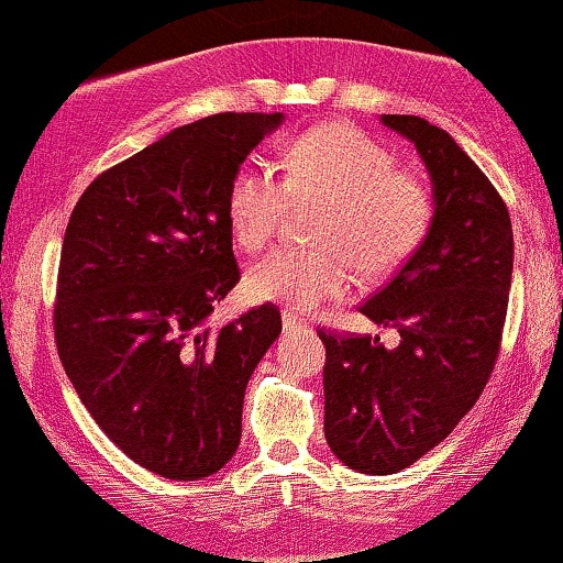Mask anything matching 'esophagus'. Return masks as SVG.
Wrapping results in <instances>:
<instances>
[{"instance_id": "1", "label": "esophagus", "mask_w": 563, "mask_h": 563, "mask_svg": "<svg viewBox=\"0 0 563 563\" xmlns=\"http://www.w3.org/2000/svg\"><path fill=\"white\" fill-rule=\"evenodd\" d=\"M306 324L303 319H298L296 314H290V311H283V330L286 332H294V330H306Z\"/></svg>"}]
</instances>
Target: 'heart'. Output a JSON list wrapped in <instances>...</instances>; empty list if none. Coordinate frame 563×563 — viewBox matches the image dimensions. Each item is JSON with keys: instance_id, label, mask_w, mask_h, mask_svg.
Returning a JSON list of instances; mask_svg holds the SVG:
<instances>
[{"instance_id": "heart-1", "label": "heart", "mask_w": 563, "mask_h": 563, "mask_svg": "<svg viewBox=\"0 0 563 563\" xmlns=\"http://www.w3.org/2000/svg\"><path fill=\"white\" fill-rule=\"evenodd\" d=\"M395 166L382 142L347 124L298 134L283 155V176L244 163L229 184L225 216L246 252L280 231L294 202H324L314 223L319 246L267 254L249 269V294L311 311L351 294L355 273L366 280L395 275L423 244L433 218L429 184Z\"/></svg>"}]
</instances>
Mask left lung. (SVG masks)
I'll use <instances>...</instances> for the list:
<instances>
[{"label":"left lung","mask_w":563,"mask_h":563,"mask_svg":"<svg viewBox=\"0 0 563 563\" xmlns=\"http://www.w3.org/2000/svg\"><path fill=\"white\" fill-rule=\"evenodd\" d=\"M433 181V218L418 252L361 306L400 345L319 327L324 437L347 467L402 471L450 437L478 402L499 358L515 236L507 202L450 134L421 117L384 113Z\"/></svg>","instance_id":"1"}]
</instances>
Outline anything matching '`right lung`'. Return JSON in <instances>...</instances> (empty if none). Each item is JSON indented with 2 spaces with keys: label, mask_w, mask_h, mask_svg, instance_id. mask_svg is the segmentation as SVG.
Wrapping results in <instances>:
<instances>
[{
  "label": "right lung",
  "mask_w": 563,
  "mask_h": 563,
  "mask_svg": "<svg viewBox=\"0 0 563 563\" xmlns=\"http://www.w3.org/2000/svg\"><path fill=\"white\" fill-rule=\"evenodd\" d=\"M280 122L229 111L168 132L96 176L64 231L62 366L106 437L161 478H208L233 457L249 376L283 330L273 303L205 327L241 277L229 184Z\"/></svg>",
  "instance_id": "1"
}]
</instances>
